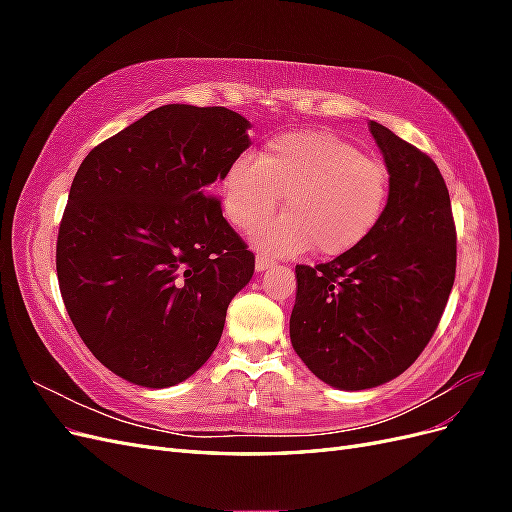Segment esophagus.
<instances>
[{
	"label": "esophagus",
	"instance_id": "1",
	"mask_svg": "<svg viewBox=\"0 0 512 512\" xmlns=\"http://www.w3.org/2000/svg\"><path fill=\"white\" fill-rule=\"evenodd\" d=\"M269 267H273V260L265 254H258L256 256V271H267Z\"/></svg>",
	"mask_w": 512,
	"mask_h": 512
}]
</instances>
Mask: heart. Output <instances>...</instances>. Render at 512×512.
I'll return each mask as SVG.
<instances>
[{
	"label": "heart",
	"instance_id": "1",
	"mask_svg": "<svg viewBox=\"0 0 512 512\" xmlns=\"http://www.w3.org/2000/svg\"><path fill=\"white\" fill-rule=\"evenodd\" d=\"M389 192L382 160L320 130L275 136L258 158L243 153L222 177L224 213L239 230L269 220L284 196L286 213L256 232V243L277 256L354 250L380 222Z\"/></svg>",
	"mask_w": 512,
	"mask_h": 512
}]
</instances>
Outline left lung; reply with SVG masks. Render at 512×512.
<instances>
[{
  "label": "left lung",
  "mask_w": 512,
  "mask_h": 512,
  "mask_svg": "<svg viewBox=\"0 0 512 512\" xmlns=\"http://www.w3.org/2000/svg\"><path fill=\"white\" fill-rule=\"evenodd\" d=\"M391 192L380 222L354 250L297 265L294 352L344 391L397 378L436 333L455 282L457 230L446 183L427 153L369 121Z\"/></svg>",
  "instance_id": "left-lung-1"
}]
</instances>
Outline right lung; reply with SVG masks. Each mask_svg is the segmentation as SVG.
Here are the masks:
<instances>
[{"label": "right lung", "instance_id": "right-lung-1", "mask_svg": "<svg viewBox=\"0 0 512 512\" xmlns=\"http://www.w3.org/2000/svg\"><path fill=\"white\" fill-rule=\"evenodd\" d=\"M224 106L166 104L91 149L57 235V280L96 359L149 389L190 378L218 346L254 254L213 183L250 147Z\"/></svg>", "mask_w": 512, "mask_h": 512}]
</instances>
